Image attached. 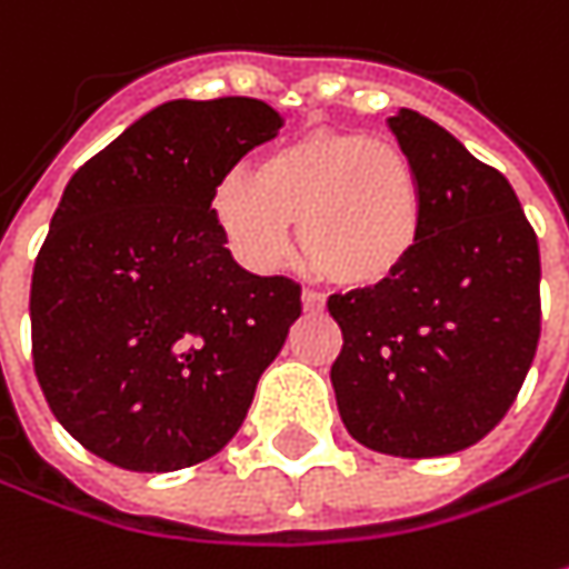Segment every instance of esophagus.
I'll return each instance as SVG.
<instances>
[{"mask_svg": "<svg viewBox=\"0 0 569 569\" xmlns=\"http://www.w3.org/2000/svg\"><path fill=\"white\" fill-rule=\"evenodd\" d=\"M302 308L305 311H323V296L315 289H302Z\"/></svg>", "mask_w": 569, "mask_h": 569, "instance_id": "esophagus-1", "label": "esophagus"}]
</instances>
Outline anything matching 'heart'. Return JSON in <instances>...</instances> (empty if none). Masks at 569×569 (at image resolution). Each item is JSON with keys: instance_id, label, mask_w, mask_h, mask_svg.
Returning <instances> with one entry per match:
<instances>
[{"instance_id": "heart-1", "label": "heart", "mask_w": 569, "mask_h": 569, "mask_svg": "<svg viewBox=\"0 0 569 569\" xmlns=\"http://www.w3.org/2000/svg\"><path fill=\"white\" fill-rule=\"evenodd\" d=\"M213 217L236 251L258 267L280 264L289 223L327 280L371 286L393 277L421 236V182L393 141L362 131H308L236 169L213 188Z\"/></svg>"}]
</instances>
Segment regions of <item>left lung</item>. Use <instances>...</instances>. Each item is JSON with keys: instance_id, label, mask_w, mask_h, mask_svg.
<instances>
[{"instance_id": "obj_1", "label": "left lung", "mask_w": 569, "mask_h": 569, "mask_svg": "<svg viewBox=\"0 0 569 569\" xmlns=\"http://www.w3.org/2000/svg\"><path fill=\"white\" fill-rule=\"evenodd\" d=\"M421 182V236L378 286L330 296L346 431L390 457L479 443L517 400L541 333L536 229L498 169L421 112L390 119Z\"/></svg>"}]
</instances>
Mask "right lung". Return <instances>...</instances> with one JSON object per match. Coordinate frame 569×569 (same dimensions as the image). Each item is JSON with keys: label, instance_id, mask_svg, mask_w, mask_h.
<instances>
[{"label": "right lung", "instance_id": "add662e5", "mask_svg": "<svg viewBox=\"0 0 569 569\" xmlns=\"http://www.w3.org/2000/svg\"><path fill=\"white\" fill-rule=\"evenodd\" d=\"M280 126L251 97L172 100L62 191L30 280V352L52 416L100 460L176 472L242 428L302 289L236 264L210 198Z\"/></svg>", "mask_w": 569, "mask_h": 569}]
</instances>
